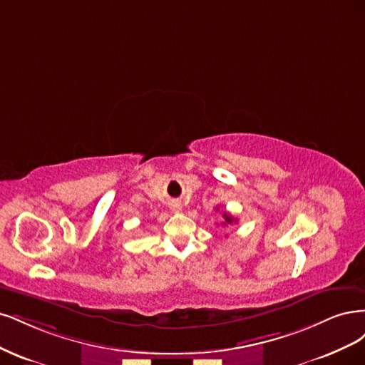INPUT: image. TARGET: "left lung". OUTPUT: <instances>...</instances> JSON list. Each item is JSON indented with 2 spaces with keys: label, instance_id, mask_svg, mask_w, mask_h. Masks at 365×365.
Returning a JSON list of instances; mask_svg holds the SVG:
<instances>
[{
  "label": "left lung",
  "instance_id": "obj_1",
  "mask_svg": "<svg viewBox=\"0 0 365 365\" xmlns=\"http://www.w3.org/2000/svg\"><path fill=\"white\" fill-rule=\"evenodd\" d=\"M222 218H225V222H222V225H232V222H237V220H235L230 214H227V212H222Z\"/></svg>",
  "mask_w": 365,
  "mask_h": 365
}]
</instances>
